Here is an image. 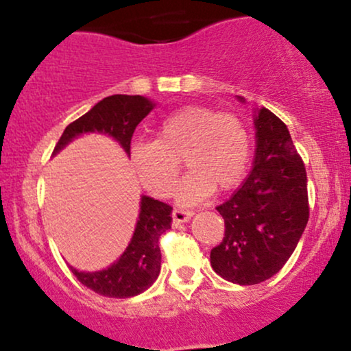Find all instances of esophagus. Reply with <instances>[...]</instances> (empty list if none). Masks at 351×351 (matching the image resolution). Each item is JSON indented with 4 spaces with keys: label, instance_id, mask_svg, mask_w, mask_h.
<instances>
[{
    "label": "esophagus",
    "instance_id": "1",
    "mask_svg": "<svg viewBox=\"0 0 351 351\" xmlns=\"http://www.w3.org/2000/svg\"><path fill=\"white\" fill-rule=\"evenodd\" d=\"M191 215H193L191 211H186V209H180V208H175V209H173V213H171L173 221H175L176 224L186 223L189 217H191Z\"/></svg>",
    "mask_w": 351,
    "mask_h": 351
}]
</instances>
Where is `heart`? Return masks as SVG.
<instances>
[{"instance_id": "obj_1", "label": "heart", "mask_w": 351, "mask_h": 351, "mask_svg": "<svg viewBox=\"0 0 351 351\" xmlns=\"http://www.w3.org/2000/svg\"><path fill=\"white\" fill-rule=\"evenodd\" d=\"M249 153V134L239 117L189 106L162 120L153 142L136 143L130 158L143 186L162 199L175 191L183 160L189 173L178 188V201L195 204L215 188H236L247 170Z\"/></svg>"}]
</instances>
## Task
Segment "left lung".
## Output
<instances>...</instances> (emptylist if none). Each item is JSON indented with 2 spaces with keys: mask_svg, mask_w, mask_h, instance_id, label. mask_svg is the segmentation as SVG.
<instances>
[{
  "mask_svg": "<svg viewBox=\"0 0 351 351\" xmlns=\"http://www.w3.org/2000/svg\"><path fill=\"white\" fill-rule=\"evenodd\" d=\"M254 168L234 195L216 209L224 237L211 249L223 279L254 285L271 279L295 251L308 221L307 173L287 127L267 108L256 117Z\"/></svg>",
  "mask_w": 351,
  "mask_h": 351,
  "instance_id": "left-lung-1",
  "label": "left lung"
}]
</instances>
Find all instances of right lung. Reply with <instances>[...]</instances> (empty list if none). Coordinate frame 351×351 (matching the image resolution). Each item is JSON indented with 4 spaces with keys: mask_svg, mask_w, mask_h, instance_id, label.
<instances>
[{
    "mask_svg": "<svg viewBox=\"0 0 351 351\" xmlns=\"http://www.w3.org/2000/svg\"><path fill=\"white\" fill-rule=\"evenodd\" d=\"M153 104L142 95H110L95 104L87 114L69 123L56 143L54 153L66 147L74 136L86 132H102L114 138L130 155L134 132L142 120L150 114ZM171 206L163 201L143 196L140 203V216L130 244L114 265L100 272L72 274L87 289L104 297L127 299L147 291L156 280L162 267L160 236L171 228Z\"/></svg>",
    "mask_w": 351,
    "mask_h": 351,
    "instance_id": "add662e5",
    "label": "right lung"
}]
</instances>
